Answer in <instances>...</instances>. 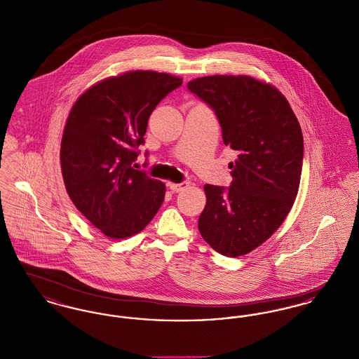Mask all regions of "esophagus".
<instances>
[{
  "label": "esophagus",
  "instance_id": "1",
  "mask_svg": "<svg viewBox=\"0 0 359 359\" xmlns=\"http://www.w3.org/2000/svg\"><path fill=\"white\" fill-rule=\"evenodd\" d=\"M168 186L171 188L172 192H180V191L186 189V188L189 186V183H188V182H183V183H170Z\"/></svg>",
  "mask_w": 359,
  "mask_h": 359
}]
</instances>
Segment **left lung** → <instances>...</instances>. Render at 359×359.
I'll return each instance as SVG.
<instances>
[{
    "instance_id": "left-lung-1",
    "label": "left lung",
    "mask_w": 359,
    "mask_h": 359,
    "mask_svg": "<svg viewBox=\"0 0 359 359\" xmlns=\"http://www.w3.org/2000/svg\"><path fill=\"white\" fill-rule=\"evenodd\" d=\"M188 90L212 107L230 163V187L205 184L198 227L219 255L243 256L272 237L294 203L303 167V135L287 98L249 75H211Z\"/></svg>"
}]
</instances>
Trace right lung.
Listing matches in <instances>:
<instances>
[{
    "label": "right lung",
    "mask_w": 359,
    "mask_h": 359,
    "mask_svg": "<svg viewBox=\"0 0 359 359\" xmlns=\"http://www.w3.org/2000/svg\"><path fill=\"white\" fill-rule=\"evenodd\" d=\"M183 79L128 71L91 86L63 130L60 167L69 199L109 238L132 237L154 219L165 184L133 168L149 116Z\"/></svg>",
    "instance_id": "right-lung-1"
}]
</instances>
